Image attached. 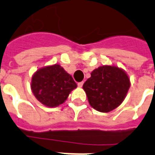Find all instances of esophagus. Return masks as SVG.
Returning <instances> with one entry per match:
<instances>
[{"mask_svg": "<svg viewBox=\"0 0 155 155\" xmlns=\"http://www.w3.org/2000/svg\"><path fill=\"white\" fill-rule=\"evenodd\" d=\"M83 84H84V81H82V82L78 83V87H83Z\"/></svg>", "mask_w": 155, "mask_h": 155, "instance_id": "34e87169", "label": "esophagus"}]
</instances>
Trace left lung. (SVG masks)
<instances>
[{"label":"left lung","mask_w":155,"mask_h":155,"mask_svg":"<svg viewBox=\"0 0 155 155\" xmlns=\"http://www.w3.org/2000/svg\"><path fill=\"white\" fill-rule=\"evenodd\" d=\"M130 87L127 74L114 66L95 69L83 85L90 105L102 113L110 112L120 105Z\"/></svg>","instance_id":"obj_1"}]
</instances>
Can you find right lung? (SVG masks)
I'll return each instance as SVG.
<instances>
[{
    "label": "right lung",
    "mask_w": 155,
    "mask_h": 155,
    "mask_svg": "<svg viewBox=\"0 0 155 155\" xmlns=\"http://www.w3.org/2000/svg\"><path fill=\"white\" fill-rule=\"evenodd\" d=\"M76 87L71 75L58 64L40 68L31 81V89L38 101L52 108L63 104Z\"/></svg>",
    "instance_id": "right-lung-1"
}]
</instances>
